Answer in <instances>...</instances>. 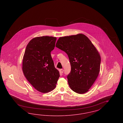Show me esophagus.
<instances>
[{"label":"esophagus","mask_w":123,"mask_h":123,"mask_svg":"<svg viewBox=\"0 0 123 123\" xmlns=\"http://www.w3.org/2000/svg\"><path fill=\"white\" fill-rule=\"evenodd\" d=\"M63 72H64V70H63V69H60V72L61 74H62V73H63Z\"/></svg>","instance_id":"esophagus-1"}]
</instances>
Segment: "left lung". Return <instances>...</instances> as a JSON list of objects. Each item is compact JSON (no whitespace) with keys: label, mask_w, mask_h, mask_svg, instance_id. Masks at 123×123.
<instances>
[{"label":"left lung","mask_w":123,"mask_h":123,"mask_svg":"<svg viewBox=\"0 0 123 123\" xmlns=\"http://www.w3.org/2000/svg\"><path fill=\"white\" fill-rule=\"evenodd\" d=\"M56 47L68 56L71 71L67 76L69 85L75 92H87L99 75L101 58L99 53L86 35L60 37Z\"/></svg>","instance_id":"obj_1"}]
</instances>
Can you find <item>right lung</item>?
<instances>
[{
    "label": "right lung",
    "mask_w": 123,
    "mask_h": 123,
    "mask_svg": "<svg viewBox=\"0 0 123 123\" xmlns=\"http://www.w3.org/2000/svg\"><path fill=\"white\" fill-rule=\"evenodd\" d=\"M56 39V37L48 36L35 37L29 41L24 54V75L37 91L42 93L53 90L60 76L51 55Z\"/></svg>",
    "instance_id": "add662e5"
}]
</instances>
